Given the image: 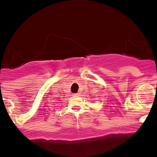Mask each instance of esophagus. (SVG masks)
Listing matches in <instances>:
<instances>
[{"mask_svg": "<svg viewBox=\"0 0 157 157\" xmlns=\"http://www.w3.org/2000/svg\"><path fill=\"white\" fill-rule=\"evenodd\" d=\"M74 96H80V93H74Z\"/></svg>", "mask_w": 157, "mask_h": 157, "instance_id": "esophagus-1", "label": "esophagus"}]
</instances>
